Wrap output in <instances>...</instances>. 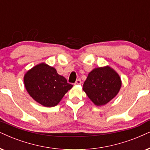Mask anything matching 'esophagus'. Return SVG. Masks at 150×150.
<instances>
[{
	"label": "esophagus",
	"mask_w": 150,
	"mask_h": 150,
	"mask_svg": "<svg viewBox=\"0 0 150 150\" xmlns=\"http://www.w3.org/2000/svg\"><path fill=\"white\" fill-rule=\"evenodd\" d=\"M81 84V81L80 79H77L76 81H75V84Z\"/></svg>",
	"instance_id": "1"
}]
</instances>
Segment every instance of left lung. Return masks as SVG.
Masks as SVG:
<instances>
[{
  "label": "left lung",
  "instance_id": "8db88e82",
  "mask_svg": "<svg viewBox=\"0 0 150 150\" xmlns=\"http://www.w3.org/2000/svg\"><path fill=\"white\" fill-rule=\"evenodd\" d=\"M121 86L120 77L107 66L97 68L89 73L83 90L95 105H106L116 96Z\"/></svg>",
  "mask_w": 150,
  "mask_h": 150
}]
</instances>
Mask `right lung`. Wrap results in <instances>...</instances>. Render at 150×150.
I'll list each match as a JSON object with an SVG mask.
<instances>
[{
    "label": "right lung",
    "mask_w": 150,
    "mask_h": 150,
    "mask_svg": "<svg viewBox=\"0 0 150 150\" xmlns=\"http://www.w3.org/2000/svg\"><path fill=\"white\" fill-rule=\"evenodd\" d=\"M25 86L35 101L45 107L56 106L73 85L56 69L40 64L27 72L24 77Z\"/></svg>",
    "instance_id": "right-lung-1"
}]
</instances>
